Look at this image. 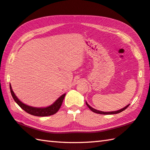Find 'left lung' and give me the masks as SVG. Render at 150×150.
<instances>
[{
    "instance_id": "1",
    "label": "left lung",
    "mask_w": 150,
    "mask_h": 150,
    "mask_svg": "<svg viewBox=\"0 0 150 150\" xmlns=\"http://www.w3.org/2000/svg\"><path fill=\"white\" fill-rule=\"evenodd\" d=\"M86 105H87V106H88V107L90 108V110L91 111H93V112H95V113H97V114H100V115H115V114L120 113V112H122L123 110H126V109L128 107L129 105H130V104H129V105H128L127 106H126L125 107H124L123 108L120 109V110H117V111H112V112H103V111L97 110H96V109L91 107L90 105H88V104L87 102H86Z\"/></svg>"
}]
</instances>
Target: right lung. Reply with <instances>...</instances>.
<instances>
[{
  "mask_svg": "<svg viewBox=\"0 0 150 150\" xmlns=\"http://www.w3.org/2000/svg\"><path fill=\"white\" fill-rule=\"evenodd\" d=\"M10 89H11V95L13 97L14 100L15 102H16L18 105L21 108L23 109L24 111H26L30 115L36 116H51L54 115L59 110L61 106L62 105L63 100L64 99V97L65 96V93L63 94L57 98V99L55 101L54 103H53L52 105H50L47 107L45 108H37V107H32V106H30L28 105H26L22 103L18 98H17V96L15 95L14 91L12 89L11 85H10Z\"/></svg>",
  "mask_w": 150,
  "mask_h": 150,
  "instance_id": "right-lung-1",
  "label": "right lung"
}]
</instances>
